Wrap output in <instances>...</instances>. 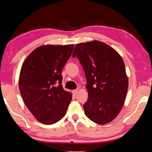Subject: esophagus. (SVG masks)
I'll list each match as a JSON object with an SVG mask.
<instances>
[{
    "instance_id": "esophagus-1",
    "label": "esophagus",
    "mask_w": 152,
    "mask_h": 152,
    "mask_svg": "<svg viewBox=\"0 0 152 152\" xmlns=\"http://www.w3.org/2000/svg\"><path fill=\"white\" fill-rule=\"evenodd\" d=\"M78 88H77V89H76V90H74V91H73L74 94H76L77 93V92H78Z\"/></svg>"
}]
</instances>
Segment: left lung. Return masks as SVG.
Returning <instances> with one entry per match:
<instances>
[{"mask_svg": "<svg viewBox=\"0 0 152 152\" xmlns=\"http://www.w3.org/2000/svg\"><path fill=\"white\" fill-rule=\"evenodd\" d=\"M76 57L86 78L88 96L83 104L86 116L97 124L111 121L120 113L127 92L128 78L122 58L99 41L76 44Z\"/></svg>", "mask_w": 152, "mask_h": 152, "instance_id": "8db88e82", "label": "left lung"}]
</instances>
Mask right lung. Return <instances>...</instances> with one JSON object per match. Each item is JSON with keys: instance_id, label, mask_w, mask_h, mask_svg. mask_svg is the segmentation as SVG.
<instances>
[{"instance_id": "add662e5", "label": "right lung", "mask_w": 152, "mask_h": 152, "mask_svg": "<svg viewBox=\"0 0 152 152\" xmlns=\"http://www.w3.org/2000/svg\"><path fill=\"white\" fill-rule=\"evenodd\" d=\"M74 45H43L25 59L19 76L23 100L36 119L51 125L66 115L72 94L64 91L61 70Z\"/></svg>"}]
</instances>
